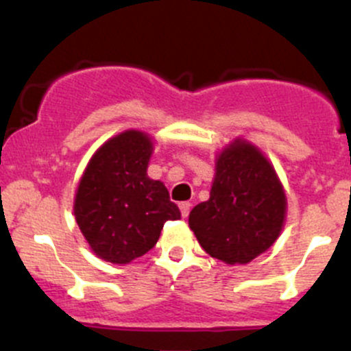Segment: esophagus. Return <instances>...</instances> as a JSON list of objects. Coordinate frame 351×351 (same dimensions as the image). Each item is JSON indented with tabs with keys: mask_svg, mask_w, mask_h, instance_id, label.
<instances>
[{
	"mask_svg": "<svg viewBox=\"0 0 351 351\" xmlns=\"http://www.w3.org/2000/svg\"><path fill=\"white\" fill-rule=\"evenodd\" d=\"M190 208H192V204H190V202H182V204H180V210H182L183 217H189Z\"/></svg>",
	"mask_w": 351,
	"mask_h": 351,
	"instance_id": "1",
	"label": "esophagus"
}]
</instances>
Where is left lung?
Listing matches in <instances>:
<instances>
[{"label":"left lung","mask_w":351,"mask_h":351,"mask_svg":"<svg viewBox=\"0 0 351 351\" xmlns=\"http://www.w3.org/2000/svg\"><path fill=\"white\" fill-rule=\"evenodd\" d=\"M287 198L263 153L236 139L215 161L210 198L195 205L189 224L200 246L228 265H246L280 236Z\"/></svg>","instance_id":"left-lung-1"}]
</instances>
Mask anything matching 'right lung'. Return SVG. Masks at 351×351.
<instances>
[{
	"instance_id": "obj_1",
	"label": "right lung",
	"mask_w": 351,
	"mask_h": 351,
	"mask_svg": "<svg viewBox=\"0 0 351 351\" xmlns=\"http://www.w3.org/2000/svg\"><path fill=\"white\" fill-rule=\"evenodd\" d=\"M153 143L141 130L108 139L88 162L74 198V215L101 260L127 265L158 243L166 221L180 219L166 186L147 176Z\"/></svg>"
}]
</instances>
